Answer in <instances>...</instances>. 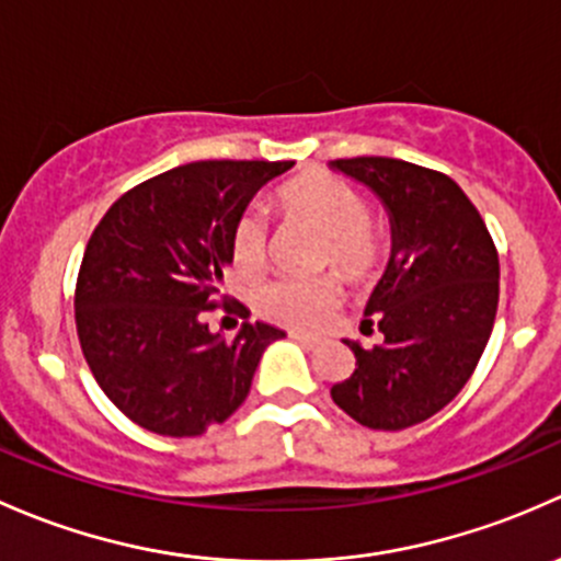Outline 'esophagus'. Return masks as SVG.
I'll use <instances>...</instances> for the list:
<instances>
[{
  "mask_svg": "<svg viewBox=\"0 0 561 561\" xmlns=\"http://www.w3.org/2000/svg\"><path fill=\"white\" fill-rule=\"evenodd\" d=\"M291 340H297L299 345H305V348H319V340L316 337H308V334H299V332H291Z\"/></svg>",
  "mask_w": 561,
  "mask_h": 561,
  "instance_id": "obj_1",
  "label": "esophagus"
}]
</instances>
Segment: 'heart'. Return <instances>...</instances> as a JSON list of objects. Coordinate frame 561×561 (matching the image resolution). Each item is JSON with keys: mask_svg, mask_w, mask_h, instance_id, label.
I'll return each instance as SVG.
<instances>
[{"mask_svg": "<svg viewBox=\"0 0 561 561\" xmlns=\"http://www.w3.org/2000/svg\"><path fill=\"white\" fill-rule=\"evenodd\" d=\"M278 210L288 224L313 229L323 238V267H334L348 280H367L383 264L389 240L367 218V199L354 183L329 172H308L280 188ZM229 256L240 278L256 280L267 270L270 232L259 213H242L229 238ZM340 302L334 278L308 283L275 280L259 288L256 310L264 319L294 329H316Z\"/></svg>", "mask_w": 561, "mask_h": 561, "instance_id": "b5f03b06", "label": "heart"}]
</instances>
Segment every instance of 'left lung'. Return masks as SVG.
Here are the masks:
<instances>
[{
  "instance_id": "8db88e82",
  "label": "left lung",
  "mask_w": 561,
  "mask_h": 561,
  "mask_svg": "<svg viewBox=\"0 0 561 561\" xmlns=\"http://www.w3.org/2000/svg\"><path fill=\"white\" fill-rule=\"evenodd\" d=\"M380 199L391 256L367 299L362 332L383 343L356 356L334 405L369 430L397 432L443 410L470 380L492 334L500 299L496 248L467 194L448 175L389 156L329 161Z\"/></svg>"
}]
</instances>
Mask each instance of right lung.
Listing matches in <instances>:
<instances>
[{
  "label": "right lung",
  "instance_id": "1",
  "mask_svg": "<svg viewBox=\"0 0 561 561\" xmlns=\"http://www.w3.org/2000/svg\"><path fill=\"white\" fill-rule=\"evenodd\" d=\"M294 161H192L140 183L105 213L75 288L80 348L126 419L164 437H196L245 402L273 323L232 340L202 313L227 305L229 238L248 202Z\"/></svg>",
  "mask_w": 561,
  "mask_h": 561
}]
</instances>
